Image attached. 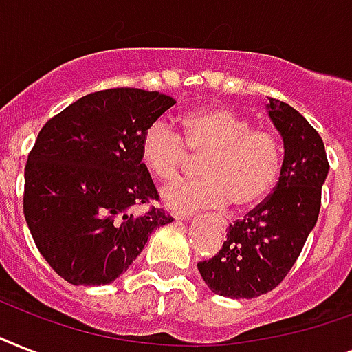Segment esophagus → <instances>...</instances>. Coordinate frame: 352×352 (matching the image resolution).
<instances>
[{
    "label": "esophagus",
    "instance_id": "1",
    "mask_svg": "<svg viewBox=\"0 0 352 352\" xmlns=\"http://www.w3.org/2000/svg\"><path fill=\"white\" fill-rule=\"evenodd\" d=\"M184 219H186V217H184ZM214 221H215V225L219 226L221 230H226V226H228V223H226V219H223L221 215H215Z\"/></svg>",
    "mask_w": 352,
    "mask_h": 352
}]
</instances>
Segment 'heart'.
Returning a JSON list of instances; mask_svg holds the SVG:
<instances>
[{"instance_id":"heart-1","label":"heart","mask_w":352,"mask_h":352,"mask_svg":"<svg viewBox=\"0 0 352 352\" xmlns=\"http://www.w3.org/2000/svg\"><path fill=\"white\" fill-rule=\"evenodd\" d=\"M170 122L155 120L140 138L144 168L162 184L181 179L192 157L203 159L204 179L166 188L162 197L171 210L192 212L234 203L254 208L272 193L281 175L283 151L276 133L252 127L230 107H199Z\"/></svg>"}]
</instances>
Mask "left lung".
<instances>
[{
    "instance_id": "8db88e82",
    "label": "left lung",
    "mask_w": 352,
    "mask_h": 352,
    "mask_svg": "<svg viewBox=\"0 0 352 352\" xmlns=\"http://www.w3.org/2000/svg\"><path fill=\"white\" fill-rule=\"evenodd\" d=\"M267 109L283 138L278 184L245 219L230 225L212 259L197 263L210 290L234 300L267 294L290 272L316 225L329 173L322 137L305 117L276 98H268Z\"/></svg>"
}]
</instances>
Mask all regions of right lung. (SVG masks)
<instances>
[{
  "instance_id": "add662e5",
  "label": "right lung",
  "mask_w": 352,
  "mask_h": 352,
  "mask_svg": "<svg viewBox=\"0 0 352 352\" xmlns=\"http://www.w3.org/2000/svg\"><path fill=\"white\" fill-rule=\"evenodd\" d=\"M175 100L117 87L73 102L38 133L25 166L23 214L38 250L73 285L126 272L151 232L171 223L140 160V138Z\"/></svg>"
}]
</instances>
